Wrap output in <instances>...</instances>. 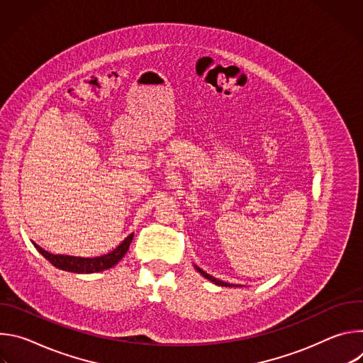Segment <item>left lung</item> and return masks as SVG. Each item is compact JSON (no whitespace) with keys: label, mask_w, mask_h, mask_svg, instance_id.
Here are the masks:
<instances>
[{"label":"left lung","mask_w":363,"mask_h":363,"mask_svg":"<svg viewBox=\"0 0 363 363\" xmlns=\"http://www.w3.org/2000/svg\"><path fill=\"white\" fill-rule=\"evenodd\" d=\"M194 267H195V270H196L201 276H203L206 280L213 281V283H214V284H217V286H224V287H241V286H238V284H230V283H225V281H223V280H218V279H216V277L210 276L208 273L203 272L202 269H199V267H198V266H195V264H194Z\"/></svg>","instance_id":"8db88e82"}]
</instances>
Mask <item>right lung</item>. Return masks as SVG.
<instances>
[{
  "instance_id": "1",
  "label": "right lung",
  "mask_w": 363,
  "mask_h": 363,
  "mask_svg": "<svg viewBox=\"0 0 363 363\" xmlns=\"http://www.w3.org/2000/svg\"><path fill=\"white\" fill-rule=\"evenodd\" d=\"M132 240H133V234L128 235L113 251H111L108 254H103L100 257H74V255H65V254H51V252L43 250L35 242H33V244L38 250V252L44 258H47V260L55 267L65 270V272L77 273V274H90V273L108 270V269H112L113 266H116L125 257V254L128 252Z\"/></svg>"
}]
</instances>
